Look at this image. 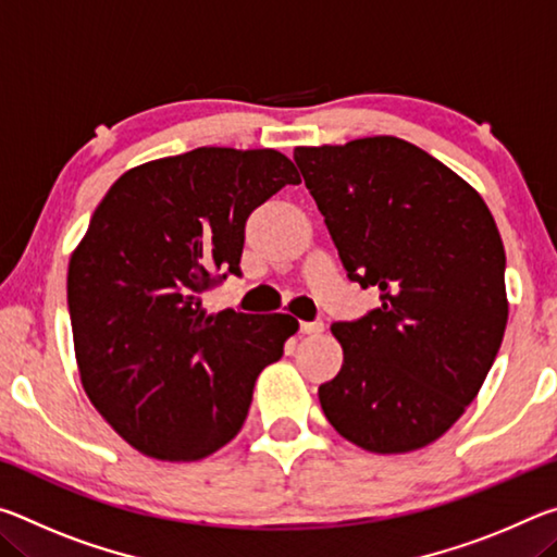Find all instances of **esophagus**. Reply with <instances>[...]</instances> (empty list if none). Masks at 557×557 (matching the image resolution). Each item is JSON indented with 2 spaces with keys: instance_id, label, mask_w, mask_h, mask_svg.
Instances as JSON below:
<instances>
[{
  "instance_id": "1",
  "label": "esophagus",
  "mask_w": 557,
  "mask_h": 557,
  "mask_svg": "<svg viewBox=\"0 0 557 557\" xmlns=\"http://www.w3.org/2000/svg\"><path fill=\"white\" fill-rule=\"evenodd\" d=\"M299 332L301 334H322L324 332V324L322 322H301L299 324Z\"/></svg>"
}]
</instances>
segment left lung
Masks as SVG:
<instances>
[{"mask_svg": "<svg viewBox=\"0 0 557 557\" xmlns=\"http://www.w3.org/2000/svg\"><path fill=\"white\" fill-rule=\"evenodd\" d=\"M295 162L348 277L381 307L336 322L342 371L319 385L338 435L375 455L440 440L486 381L508 322L506 252L474 186L381 135L297 147Z\"/></svg>", "mask_w": 557, "mask_h": 557, "instance_id": "obj_1", "label": "left lung"}]
</instances>
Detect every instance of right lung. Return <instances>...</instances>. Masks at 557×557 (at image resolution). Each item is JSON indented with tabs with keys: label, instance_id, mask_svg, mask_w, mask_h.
<instances>
[{
	"label": "right lung",
	"instance_id": "add662e5",
	"mask_svg": "<svg viewBox=\"0 0 557 557\" xmlns=\"http://www.w3.org/2000/svg\"><path fill=\"white\" fill-rule=\"evenodd\" d=\"M277 149L199 147L122 174L69 262L83 391L117 435L196 461L238 435L258 375L285 351L289 314H209L203 292L240 275L245 221L285 184Z\"/></svg>",
	"mask_w": 557,
	"mask_h": 557
}]
</instances>
